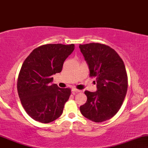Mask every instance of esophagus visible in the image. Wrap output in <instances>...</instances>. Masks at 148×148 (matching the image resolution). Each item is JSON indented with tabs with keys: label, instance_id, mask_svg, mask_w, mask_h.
Wrapping results in <instances>:
<instances>
[{
	"label": "esophagus",
	"instance_id": "34e87169",
	"mask_svg": "<svg viewBox=\"0 0 148 148\" xmlns=\"http://www.w3.org/2000/svg\"><path fill=\"white\" fill-rule=\"evenodd\" d=\"M72 92L73 94H74V93H78V92H81V90H78L76 89V88H72Z\"/></svg>",
	"mask_w": 148,
	"mask_h": 148
}]
</instances>
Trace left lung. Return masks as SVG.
<instances>
[{"label": "left lung", "instance_id": "obj_1", "mask_svg": "<svg viewBox=\"0 0 148 148\" xmlns=\"http://www.w3.org/2000/svg\"><path fill=\"white\" fill-rule=\"evenodd\" d=\"M89 66L90 76L96 78V92L85 91L87 101L80 106L85 118L101 123L113 118L126 96L128 79L125 64L114 49L99 43L80 45Z\"/></svg>", "mask_w": 148, "mask_h": 148}]
</instances>
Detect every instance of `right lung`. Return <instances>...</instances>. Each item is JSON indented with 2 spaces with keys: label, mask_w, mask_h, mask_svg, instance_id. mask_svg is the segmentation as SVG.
Returning <instances> with one entry per match:
<instances>
[{
  "label": "right lung",
  "mask_w": 148,
  "mask_h": 148,
  "mask_svg": "<svg viewBox=\"0 0 148 148\" xmlns=\"http://www.w3.org/2000/svg\"><path fill=\"white\" fill-rule=\"evenodd\" d=\"M74 45L49 44L35 49L20 69L17 90L22 106L33 120L42 123L54 121L62 115L70 88L50 86L53 74L60 73Z\"/></svg>",
  "instance_id": "right-lung-1"
}]
</instances>
